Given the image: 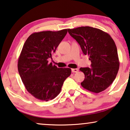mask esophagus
I'll return each mask as SVG.
<instances>
[{"instance_id": "34e87169", "label": "esophagus", "mask_w": 130, "mask_h": 130, "mask_svg": "<svg viewBox=\"0 0 130 130\" xmlns=\"http://www.w3.org/2000/svg\"><path fill=\"white\" fill-rule=\"evenodd\" d=\"M78 71H79V69H72V72L73 73H77Z\"/></svg>"}]
</instances>
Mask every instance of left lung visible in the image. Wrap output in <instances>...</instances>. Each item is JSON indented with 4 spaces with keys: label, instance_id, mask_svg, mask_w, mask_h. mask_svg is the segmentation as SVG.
<instances>
[{
    "label": "left lung",
    "instance_id": "1",
    "mask_svg": "<svg viewBox=\"0 0 130 130\" xmlns=\"http://www.w3.org/2000/svg\"><path fill=\"white\" fill-rule=\"evenodd\" d=\"M80 46L85 55L89 56L91 67H81L85 78L81 85L89 91L99 93L112 84L120 66L117 48L108 33L90 26L67 29Z\"/></svg>",
    "mask_w": 130,
    "mask_h": 130
}]
</instances>
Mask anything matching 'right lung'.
<instances>
[{
	"instance_id": "right-lung-1",
	"label": "right lung",
	"mask_w": 130,
	"mask_h": 130,
	"mask_svg": "<svg viewBox=\"0 0 130 130\" xmlns=\"http://www.w3.org/2000/svg\"><path fill=\"white\" fill-rule=\"evenodd\" d=\"M67 32L65 29L33 33L23 46L18 61L19 74L26 89L39 100L55 98L71 74L70 68H58L48 61Z\"/></svg>"
}]
</instances>
